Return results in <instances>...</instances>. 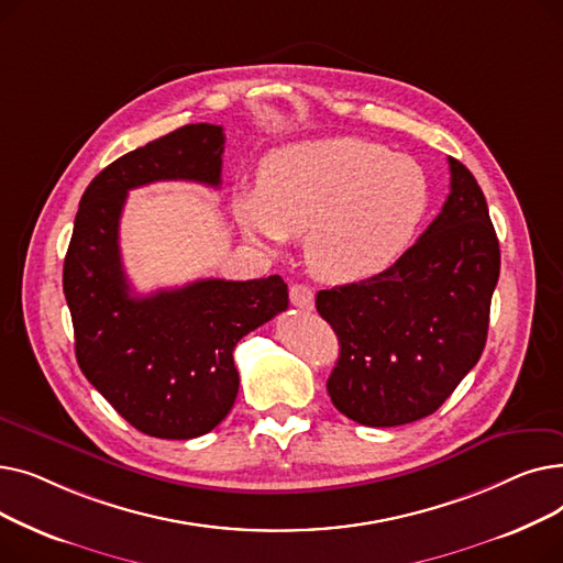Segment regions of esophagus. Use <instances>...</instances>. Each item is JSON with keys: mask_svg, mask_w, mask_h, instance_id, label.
<instances>
[{"mask_svg": "<svg viewBox=\"0 0 563 563\" xmlns=\"http://www.w3.org/2000/svg\"><path fill=\"white\" fill-rule=\"evenodd\" d=\"M289 301L299 310H312L314 308V291L308 285H291L289 287Z\"/></svg>", "mask_w": 563, "mask_h": 563, "instance_id": "34e87169", "label": "esophagus"}]
</instances>
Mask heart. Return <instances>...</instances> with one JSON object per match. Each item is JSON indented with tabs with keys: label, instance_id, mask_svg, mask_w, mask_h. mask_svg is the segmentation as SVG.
<instances>
[{
	"label": "heart",
	"instance_id": "b5f03b06",
	"mask_svg": "<svg viewBox=\"0 0 563 563\" xmlns=\"http://www.w3.org/2000/svg\"><path fill=\"white\" fill-rule=\"evenodd\" d=\"M429 205L424 168L390 147L335 136L278 147L234 214L253 242L280 249L306 234L310 269L331 283L380 274L406 251Z\"/></svg>",
	"mask_w": 563,
	"mask_h": 563
}]
</instances>
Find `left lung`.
I'll return each instance as SVG.
<instances>
[{"instance_id": "1", "label": "left lung", "mask_w": 563, "mask_h": 563, "mask_svg": "<svg viewBox=\"0 0 563 563\" xmlns=\"http://www.w3.org/2000/svg\"><path fill=\"white\" fill-rule=\"evenodd\" d=\"M450 173L440 214L393 266L317 294V312L340 340L327 388L358 424L431 416L486 346L499 244L475 175L454 157Z\"/></svg>"}]
</instances>
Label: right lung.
Segmentation results:
<instances>
[{
    "label": "right lung",
    "instance_id": "add662e5",
    "mask_svg": "<svg viewBox=\"0 0 563 563\" xmlns=\"http://www.w3.org/2000/svg\"><path fill=\"white\" fill-rule=\"evenodd\" d=\"M223 141L221 125H185L100 170L79 200L64 262L79 369L134 429L155 438L212 431L240 390L236 342L289 303L280 276L132 294L118 246L128 191L159 180L219 189Z\"/></svg>",
    "mask_w": 563,
    "mask_h": 563
}]
</instances>
